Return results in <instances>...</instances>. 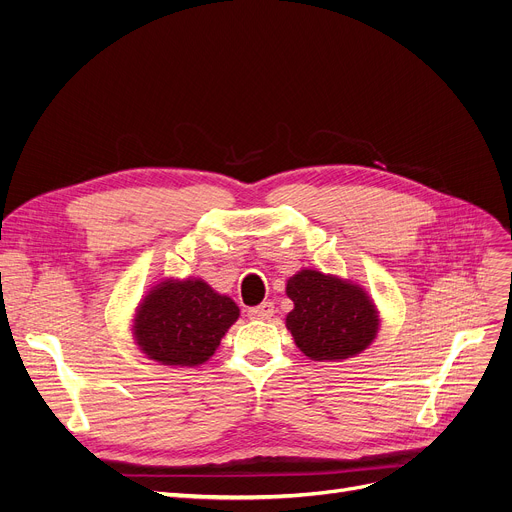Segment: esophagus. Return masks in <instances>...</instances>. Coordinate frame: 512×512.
<instances>
[{
  "label": "esophagus",
  "mask_w": 512,
  "mask_h": 512,
  "mask_svg": "<svg viewBox=\"0 0 512 512\" xmlns=\"http://www.w3.org/2000/svg\"><path fill=\"white\" fill-rule=\"evenodd\" d=\"M273 314H275V306H273V302H262V304H258V306H254V308H250V310H248V316H250V319H256V321H266V319H271Z\"/></svg>",
  "instance_id": "esophagus-1"
}]
</instances>
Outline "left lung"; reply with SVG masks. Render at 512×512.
Returning a JSON list of instances; mask_svg holds the SVG:
<instances>
[{
  "instance_id": "8db88e82",
  "label": "left lung",
  "mask_w": 512,
  "mask_h": 512,
  "mask_svg": "<svg viewBox=\"0 0 512 512\" xmlns=\"http://www.w3.org/2000/svg\"><path fill=\"white\" fill-rule=\"evenodd\" d=\"M294 310L287 329L312 360H344L369 348L379 329L375 304L362 287L319 271H302L287 281Z\"/></svg>"
}]
</instances>
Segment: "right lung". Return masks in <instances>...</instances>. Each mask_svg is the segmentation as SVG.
I'll list each match as a JSON object with an SVG mask.
<instances>
[{
	"mask_svg": "<svg viewBox=\"0 0 512 512\" xmlns=\"http://www.w3.org/2000/svg\"><path fill=\"white\" fill-rule=\"evenodd\" d=\"M239 308L200 281L156 285L135 316V339L143 354L168 367H198L237 321Z\"/></svg>",
	"mask_w": 512,
	"mask_h": 512,
	"instance_id": "right-lung-1",
	"label": "right lung"
}]
</instances>
